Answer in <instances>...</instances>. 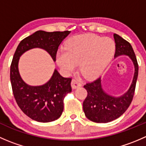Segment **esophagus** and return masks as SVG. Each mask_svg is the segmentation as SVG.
I'll return each mask as SVG.
<instances>
[{"label":"esophagus","mask_w":146,"mask_h":146,"mask_svg":"<svg viewBox=\"0 0 146 146\" xmlns=\"http://www.w3.org/2000/svg\"><path fill=\"white\" fill-rule=\"evenodd\" d=\"M81 85H82V84L80 83L78 80H76V79H73V80H72L71 87L73 89H76V88H79V87H80Z\"/></svg>","instance_id":"esophagus-1"}]
</instances>
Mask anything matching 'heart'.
I'll list each match as a JSON object with an SVG mask.
<instances>
[{
    "label": "heart",
    "mask_w": 146,
    "mask_h": 146,
    "mask_svg": "<svg viewBox=\"0 0 146 146\" xmlns=\"http://www.w3.org/2000/svg\"><path fill=\"white\" fill-rule=\"evenodd\" d=\"M115 48V43L109 37L78 35L69 40L66 50L58 51L56 61L66 72L72 71L79 64L82 76L93 78L99 76L111 61Z\"/></svg>",
    "instance_id": "b5f03b06"
}]
</instances>
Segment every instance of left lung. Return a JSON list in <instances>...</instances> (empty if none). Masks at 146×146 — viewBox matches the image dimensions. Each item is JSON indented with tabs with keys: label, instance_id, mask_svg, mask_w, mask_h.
Masks as SVG:
<instances>
[{
	"label": "left lung",
	"instance_id": "left-lung-1",
	"mask_svg": "<svg viewBox=\"0 0 146 146\" xmlns=\"http://www.w3.org/2000/svg\"><path fill=\"white\" fill-rule=\"evenodd\" d=\"M114 38L116 44L114 57L128 56L134 65V76L127 92L119 97L111 96L103 90L101 78L84 85L88 95L83 102V111L87 118L96 123H107L121 116L131 103L136 88L138 65L133 48L129 42L117 34H114Z\"/></svg>",
	"mask_w": 146,
	"mask_h": 146
}]
</instances>
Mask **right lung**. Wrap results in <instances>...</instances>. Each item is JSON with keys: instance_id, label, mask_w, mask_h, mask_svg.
I'll return each mask as SVG.
<instances>
[{"instance_id": "add662e5", "label": "right lung", "mask_w": 146, "mask_h": 146, "mask_svg": "<svg viewBox=\"0 0 146 146\" xmlns=\"http://www.w3.org/2000/svg\"><path fill=\"white\" fill-rule=\"evenodd\" d=\"M70 31L48 32L36 31L25 38L17 46L10 66V82L17 105L29 118L39 122H51L61 117L64 111V99L71 92V78H64L56 69L44 85L31 86L23 81L18 70L20 57L34 48L46 50L54 61L59 45Z\"/></svg>"}]
</instances>
